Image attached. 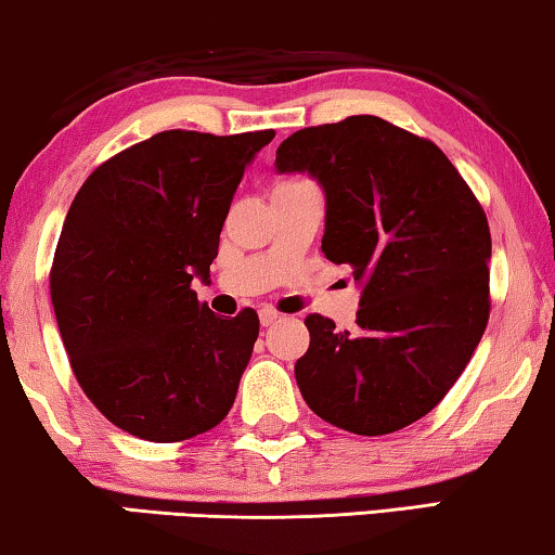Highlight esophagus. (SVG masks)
<instances>
[{"label":"esophagus","instance_id":"obj_1","mask_svg":"<svg viewBox=\"0 0 555 555\" xmlns=\"http://www.w3.org/2000/svg\"><path fill=\"white\" fill-rule=\"evenodd\" d=\"M280 318H283V315H280V312H278V310H272V308H262V310H260V323H262L264 327H268V325H275Z\"/></svg>","mask_w":555,"mask_h":555}]
</instances>
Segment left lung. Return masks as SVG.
I'll return each instance as SVG.
<instances>
[{"instance_id": "left-lung-1", "label": "left lung", "mask_w": 555, "mask_h": 555, "mask_svg": "<svg viewBox=\"0 0 555 555\" xmlns=\"http://www.w3.org/2000/svg\"><path fill=\"white\" fill-rule=\"evenodd\" d=\"M275 167L318 180L325 258L363 285L356 331L305 318V403L358 436L405 428L446 398L488 325L483 207L440 147L373 115L297 130Z\"/></svg>"}]
</instances>
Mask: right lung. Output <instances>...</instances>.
Returning a JSON list of instances; mask_svg holds the SVG:
<instances>
[{
  "label": "right lung",
  "mask_w": 555,
  "mask_h": 555,
  "mask_svg": "<svg viewBox=\"0 0 555 555\" xmlns=\"http://www.w3.org/2000/svg\"><path fill=\"white\" fill-rule=\"evenodd\" d=\"M275 132L167 130L102 163L64 220L50 293L79 388L130 436L178 443L235 403L260 320L197 300L245 167Z\"/></svg>",
  "instance_id": "add662e5"
}]
</instances>
